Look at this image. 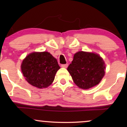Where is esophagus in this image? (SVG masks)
I'll return each mask as SVG.
<instances>
[{
	"label": "esophagus",
	"instance_id": "obj_1",
	"mask_svg": "<svg viewBox=\"0 0 127 127\" xmlns=\"http://www.w3.org/2000/svg\"><path fill=\"white\" fill-rule=\"evenodd\" d=\"M62 67L63 68H67L68 67V64H62L61 65Z\"/></svg>",
	"mask_w": 127,
	"mask_h": 127
}]
</instances>
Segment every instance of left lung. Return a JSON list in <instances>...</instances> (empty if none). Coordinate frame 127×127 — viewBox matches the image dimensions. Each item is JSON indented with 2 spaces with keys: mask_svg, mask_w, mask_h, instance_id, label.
I'll use <instances>...</instances> for the list:
<instances>
[{
  "mask_svg": "<svg viewBox=\"0 0 127 127\" xmlns=\"http://www.w3.org/2000/svg\"><path fill=\"white\" fill-rule=\"evenodd\" d=\"M105 64L101 57L93 52L78 51L67 67L79 88L87 90L98 85L105 74Z\"/></svg>",
  "mask_w": 127,
  "mask_h": 127,
  "instance_id": "8db88e82",
  "label": "left lung"
}]
</instances>
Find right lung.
Wrapping results in <instances>:
<instances>
[{"mask_svg": "<svg viewBox=\"0 0 127 127\" xmlns=\"http://www.w3.org/2000/svg\"><path fill=\"white\" fill-rule=\"evenodd\" d=\"M21 72L30 85L38 88H46L53 82L60 68L57 60L48 52H34L23 60Z\"/></svg>", "mask_w": 127, "mask_h": 127, "instance_id": "obj_1", "label": "right lung"}]
</instances>
